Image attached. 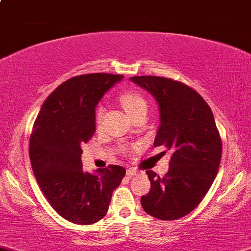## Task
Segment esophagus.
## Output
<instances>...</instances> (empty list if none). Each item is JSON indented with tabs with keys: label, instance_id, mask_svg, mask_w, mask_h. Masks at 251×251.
Returning a JSON list of instances; mask_svg holds the SVG:
<instances>
[{
	"label": "esophagus",
	"instance_id": "esophagus-1",
	"mask_svg": "<svg viewBox=\"0 0 251 251\" xmlns=\"http://www.w3.org/2000/svg\"><path fill=\"white\" fill-rule=\"evenodd\" d=\"M136 174H138V170H136L135 168L129 167L128 169H126V175H128V176H134V175Z\"/></svg>",
	"mask_w": 251,
	"mask_h": 251
}]
</instances>
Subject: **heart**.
<instances>
[{
	"label": "heart",
	"mask_w": 251,
	"mask_h": 251,
	"mask_svg": "<svg viewBox=\"0 0 251 251\" xmlns=\"http://www.w3.org/2000/svg\"><path fill=\"white\" fill-rule=\"evenodd\" d=\"M121 100V104H122V106L125 110L126 111V113H128L130 117H133V116H135L136 113H139L140 111H144V110H147V101L146 99L143 97L141 94H139V93L136 92H126V93H123L122 95H121L120 98ZM102 112H104V108L101 106H99L97 108V120L99 121L100 117L102 116Z\"/></svg>",
	"instance_id": "heart-1"
}]
</instances>
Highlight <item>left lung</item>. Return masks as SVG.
<instances>
[{"mask_svg":"<svg viewBox=\"0 0 251 251\" xmlns=\"http://www.w3.org/2000/svg\"><path fill=\"white\" fill-rule=\"evenodd\" d=\"M129 79L149 92L158 105L153 146L172 151L164 177L146 172L151 190L141 197V205L159 220L181 219L201 203L218 174L222 144L213 112L196 90L181 82L157 76Z\"/></svg>","mask_w":251,"mask_h":251,"instance_id":"1","label":"left lung"}]
</instances>
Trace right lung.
Listing matches in <instances>:
<instances>
[{"instance_id": "1", "label": "right lung", "mask_w": 251, "mask_h": 251, "mask_svg": "<svg viewBox=\"0 0 251 251\" xmlns=\"http://www.w3.org/2000/svg\"><path fill=\"white\" fill-rule=\"evenodd\" d=\"M125 76L89 74L72 77L45 100L30 136L29 154L36 180L54 210L77 225L106 215L112 192L126 169L110 165L82 169V144L95 131V107Z\"/></svg>"}]
</instances>
